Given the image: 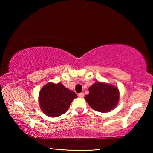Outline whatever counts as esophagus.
Returning <instances> with one entry per match:
<instances>
[{
	"label": "esophagus",
	"instance_id": "esophagus-1",
	"mask_svg": "<svg viewBox=\"0 0 153 153\" xmlns=\"http://www.w3.org/2000/svg\"><path fill=\"white\" fill-rule=\"evenodd\" d=\"M78 97L79 98H83V97H84V93H83V92L79 93V94H78Z\"/></svg>",
	"mask_w": 153,
	"mask_h": 153
}]
</instances>
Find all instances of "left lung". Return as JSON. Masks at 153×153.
Masks as SVG:
<instances>
[{"instance_id":"8db88e82","label":"left lung","mask_w":153,"mask_h":153,"mask_svg":"<svg viewBox=\"0 0 153 153\" xmlns=\"http://www.w3.org/2000/svg\"><path fill=\"white\" fill-rule=\"evenodd\" d=\"M85 99L90 107L98 112L106 113L115 108L120 98V92L113 85L97 82L89 88Z\"/></svg>"}]
</instances>
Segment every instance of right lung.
I'll return each instance as SVG.
<instances>
[{
  "label": "right lung",
  "mask_w": 153,
  "mask_h": 153,
  "mask_svg": "<svg viewBox=\"0 0 153 153\" xmlns=\"http://www.w3.org/2000/svg\"><path fill=\"white\" fill-rule=\"evenodd\" d=\"M76 98V93L61 83H48L41 89L38 99L43 113L49 117H56L65 113Z\"/></svg>",
  "instance_id": "1"
}]
</instances>
